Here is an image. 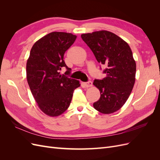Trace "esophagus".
Segmentation results:
<instances>
[{"label": "esophagus", "mask_w": 160, "mask_h": 160, "mask_svg": "<svg viewBox=\"0 0 160 160\" xmlns=\"http://www.w3.org/2000/svg\"><path fill=\"white\" fill-rule=\"evenodd\" d=\"M85 85L86 86V88H90V87H92V85H93V83H92V82L91 81H89L85 83Z\"/></svg>", "instance_id": "esophagus-1"}]
</instances>
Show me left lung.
I'll return each instance as SVG.
<instances>
[{
	"label": "left lung",
	"instance_id": "left-lung-1",
	"mask_svg": "<svg viewBox=\"0 0 160 160\" xmlns=\"http://www.w3.org/2000/svg\"><path fill=\"white\" fill-rule=\"evenodd\" d=\"M81 38L97 61L107 66L105 78L93 82L101 94L93 107L104 114L114 113L126 102L135 83L136 63L132 49L122 38L108 31L82 34Z\"/></svg>",
	"mask_w": 160,
	"mask_h": 160
}]
</instances>
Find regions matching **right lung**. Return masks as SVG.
I'll return each mask as SVG.
<instances>
[{
    "label": "right lung",
    "mask_w": 160,
    "mask_h": 160,
    "mask_svg": "<svg viewBox=\"0 0 160 160\" xmlns=\"http://www.w3.org/2000/svg\"><path fill=\"white\" fill-rule=\"evenodd\" d=\"M76 35L64 32H52L33 45L27 62V79L38 108L50 117H57L68 109L74 90L79 81L60 75L71 69L65 64V51L73 44Z\"/></svg>",
    "instance_id": "obj_1"
}]
</instances>
